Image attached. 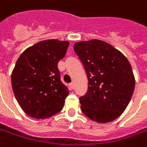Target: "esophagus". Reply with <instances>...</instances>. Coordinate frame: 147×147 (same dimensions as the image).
Segmentation results:
<instances>
[{"label": "esophagus", "instance_id": "34e87169", "mask_svg": "<svg viewBox=\"0 0 147 147\" xmlns=\"http://www.w3.org/2000/svg\"><path fill=\"white\" fill-rule=\"evenodd\" d=\"M69 89H71V90H72L74 89V84L73 83H71L69 84Z\"/></svg>", "mask_w": 147, "mask_h": 147}]
</instances>
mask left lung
I'll list each match as a JSON object with an SVG mask.
<instances>
[{
  "label": "left lung",
  "instance_id": "8db88e82",
  "mask_svg": "<svg viewBox=\"0 0 147 147\" xmlns=\"http://www.w3.org/2000/svg\"><path fill=\"white\" fill-rule=\"evenodd\" d=\"M74 50L89 81L87 93L80 98L82 112L98 123L117 119L129 105L135 87L129 60L111 45L100 40L76 42Z\"/></svg>",
  "mask_w": 147,
  "mask_h": 147
}]
</instances>
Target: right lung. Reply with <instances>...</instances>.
Wrapping results in <instances>:
<instances>
[{
	"instance_id": "right-lung-1",
	"label": "right lung",
	"mask_w": 147,
	"mask_h": 147,
	"mask_svg": "<svg viewBox=\"0 0 147 147\" xmlns=\"http://www.w3.org/2000/svg\"><path fill=\"white\" fill-rule=\"evenodd\" d=\"M67 40H45L25 49L11 75L12 89L19 106L35 119H46L62 111L67 87L62 83L58 62L68 48Z\"/></svg>"
}]
</instances>
